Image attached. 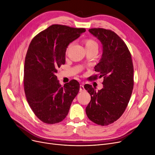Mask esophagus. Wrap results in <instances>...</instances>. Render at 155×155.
<instances>
[{
	"label": "esophagus",
	"mask_w": 155,
	"mask_h": 155,
	"mask_svg": "<svg viewBox=\"0 0 155 155\" xmlns=\"http://www.w3.org/2000/svg\"><path fill=\"white\" fill-rule=\"evenodd\" d=\"M84 87L83 85H80V92H83V91H84Z\"/></svg>",
	"instance_id": "34e87169"
}]
</instances>
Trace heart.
Instances as JSON below:
<instances>
[{
    "instance_id": "b5f03b06",
    "label": "heart",
    "mask_w": 155,
    "mask_h": 155,
    "mask_svg": "<svg viewBox=\"0 0 155 155\" xmlns=\"http://www.w3.org/2000/svg\"><path fill=\"white\" fill-rule=\"evenodd\" d=\"M85 49H93L96 48L98 49V44L93 39H87L84 41Z\"/></svg>"
}]
</instances>
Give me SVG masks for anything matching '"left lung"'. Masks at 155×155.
I'll list each match as a JSON object with an SVG mask.
<instances>
[{
	"instance_id": "obj_1",
	"label": "left lung",
	"mask_w": 155,
	"mask_h": 155,
	"mask_svg": "<svg viewBox=\"0 0 155 155\" xmlns=\"http://www.w3.org/2000/svg\"><path fill=\"white\" fill-rule=\"evenodd\" d=\"M89 32L102 45L101 58L94 70L104 77V87L96 91L92 85H84L91 98L85 112L91 121L106 126L117 121L128 104L134 88L133 62L127 45L115 32L101 28Z\"/></svg>"
}]
</instances>
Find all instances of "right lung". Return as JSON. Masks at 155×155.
<instances>
[{
  "label": "right lung",
  "instance_id": "right-lung-1",
  "mask_svg": "<svg viewBox=\"0 0 155 155\" xmlns=\"http://www.w3.org/2000/svg\"><path fill=\"white\" fill-rule=\"evenodd\" d=\"M84 28L52 25L33 38L24 63V90L28 104L45 123L55 124L68 115L80 84L72 80L61 86L55 73L65 64L66 51Z\"/></svg>",
  "mask_w": 155,
  "mask_h": 155
}]
</instances>
